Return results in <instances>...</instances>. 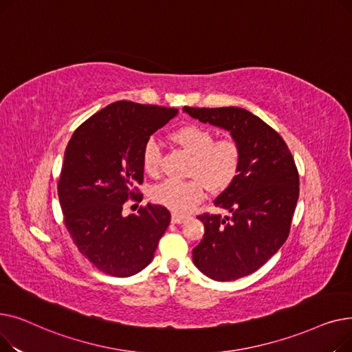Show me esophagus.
Returning <instances> with one entry per match:
<instances>
[{
	"label": "esophagus",
	"mask_w": 352,
	"mask_h": 352,
	"mask_svg": "<svg viewBox=\"0 0 352 352\" xmlns=\"http://www.w3.org/2000/svg\"><path fill=\"white\" fill-rule=\"evenodd\" d=\"M187 219H188L187 215H179V214H173V217H171V221L174 224H182L184 221H187Z\"/></svg>",
	"instance_id": "34e87169"
}]
</instances>
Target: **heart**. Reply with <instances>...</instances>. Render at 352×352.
Segmentation results:
<instances>
[{
    "instance_id": "1",
    "label": "heart",
    "mask_w": 352,
    "mask_h": 352,
    "mask_svg": "<svg viewBox=\"0 0 352 352\" xmlns=\"http://www.w3.org/2000/svg\"><path fill=\"white\" fill-rule=\"evenodd\" d=\"M184 151L192 157L187 181L166 179L151 191V199L174 212H188L204 197L206 187L211 192H223L236 179L243 165V150L232 138L215 141L210 128L198 124L179 126L170 135ZM146 174L160 173L161 153L154 140H148L141 153Z\"/></svg>"
}]
</instances>
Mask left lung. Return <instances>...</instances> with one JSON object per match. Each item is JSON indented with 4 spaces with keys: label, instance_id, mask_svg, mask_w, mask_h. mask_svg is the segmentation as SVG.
<instances>
[{
    "label": "left lung",
    "instance_id": "1",
    "mask_svg": "<svg viewBox=\"0 0 352 352\" xmlns=\"http://www.w3.org/2000/svg\"><path fill=\"white\" fill-rule=\"evenodd\" d=\"M192 118L230 131L243 150L236 179L214 206L230 217L204 212L206 232L192 250L195 267L215 281H234L261 268L287 241L300 195L297 166L281 135L238 107H184Z\"/></svg>",
    "mask_w": 352,
    "mask_h": 352
}]
</instances>
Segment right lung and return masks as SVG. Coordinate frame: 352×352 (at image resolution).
Segmentation results:
<instances>
[{"instance_id": "1", "label": "right lung", "mask_w": 352, "mask_h": 352, "mask_svg": "<svg viewBox=\"0 0 352 352\" xmlns=\"http://www.w3.org/2000/svg\"><path fill=\"white\" fill-rule=\"evenodd\" d=\"M177 114V108L117 101L84 121L65 148L58 179L65 227L78 251L108 275L144 270L170 226L162 206L146 204L126 217L122 207L142 199L144 144Z\"/></svg>"}]
</instances>
